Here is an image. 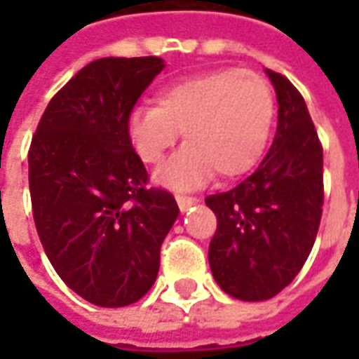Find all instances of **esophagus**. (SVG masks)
<instances>
[{
    "label": "esophagus",
    "instance_id": "esophagus-1",
    "mask_svg": "<svg viewBox=\"0 0 359 359\" xmlns=\"http://www.w3.org/2000/svg\"><path fill=\"white\" fill-rule=\"evenodd\" d=\"M175 200L179 203L180 211H187L192 203L200 202V198H196V196H184V194H177L175 196Z\"/></svg>",
    "mask_w": 359,
    "mask_h": 359
}]
</instances>
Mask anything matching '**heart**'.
<instances>
[{
    "label": "heart",
    "mask_w": 359,
    "mask_h": 359,
    "mask_svg": "<svg viewBox=\"0 0 359 359\" xmlns=\"http://www.w3.org/2000/svg\"><path fill=\"white\" fill-rule=\"evenodd\" d=\"M275 118L269 82L252 71H211L156 94V107L128 117V136L144 163H161L182 130L184 146L157 171L171 188L200 187L217 171L233 179L264 154Z\"/></svg>",
    "instance_id": "obj_1"
}]
</instances>
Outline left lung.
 Segmentation results:
<instances>
[{
  "label": "left lung",
  "instance_id": "obj_1",
  "mask_svg": "<svg viewBox=\"0 0 359 359\" xmlns=\"http://www.w3.org/2000/svg\"><path fill=\"white\" fill-rule=\"evenodd\" d=\"M278 102L275 140L256 171L205 198L217 217L210 267L233 298L277 296L304 267L323 213V148L294 84L267 71Z\"/></svg>",
  "mask_w": 359,
  "mask_h": 359
}]
</instances>
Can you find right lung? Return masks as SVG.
Returning <instances> with one entry per match:
<instances>
[{"label":"right lung","instance_id":"add662e5","mask_svg":"<svg viewBox=\"0 0 359 359\" xmlns=\"http://www.w3.org/2000/svg\"><path fill=\"white\" fill-rule=\"evenodd\" d=\"M163 71L159 57H103L51 97L28 149V187L43 252L71 290L123 308L154 286L179 217L175 196L148 187L128 117Z\"/></svg>","mask_w":359,"mask_h":359}]
</instances>
